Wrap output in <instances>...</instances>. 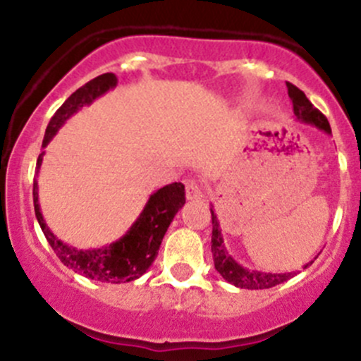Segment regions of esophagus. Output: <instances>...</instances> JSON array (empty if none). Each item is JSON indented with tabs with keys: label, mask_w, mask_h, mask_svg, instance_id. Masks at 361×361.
<instances>
[{
	"label": "esophagus",
	"mask_w": 361,
	"mask_h": 361,
	"mask_svg": "<svg viewBox=\"0 0 361 361\" xmlns=\"http://www.w3.org/2000/svg\"><path fill=\"white\" fill-rule=\"evenodd\" d=\"M185 192H187L188 201H201V199H204V192L201 185H199L195 180L185 181Z\"/></svg>",
	"instance_id": "esophagus-1"
}]
</instances>
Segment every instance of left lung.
Masks as SVG:
<instances>
[{
    "label": "left lung",
    "instance_id": "left-lung-1",
    "mask_svg": "<svg viewBox=\"0 0 361 361\" xmlns=\"http://www.w3.org/2000/svg\"><path fill=\"white\" fill-rule=\"evenodd\" d=\"M286 87H288V96L293 103L295 116H297L300 122L311 123V126H316L318 129L325 130L326 134H332V129H330V123L329 120H326V116L323 115L318 108L312 106V103L305 97V94L302 92L298 87H295L293 83H286ZM211 221H213L211 251H213L214 269L220 272L221 278H224L225 281L232 283V285L238 286V288L264 290V288H272V286L276 285H281V283H285L286 279H290L295 274V272L272 274V272H258V271L245 269L241 264H238V262L227 253V250H225L220 224H218V218L213 209H211ZM307 265H305V267H307Z\"/></svg>",
    "mask_w": 361,
    "mask_h": 361
}]
</instances>
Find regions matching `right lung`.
<instances>
[{"label": "right lung", "instance_id": "add662e5", "mask_svg": "<svg viewBox=\"0 0 361 361\" xmlns=\"http://www.w3.org/2000/svg\"><path fill=\"white\" fill-rule=\"evenodd\" d=\"M115 85L116 76L113 73H104V75L96 76L83 87H80L78 90H75L50 118L42 147L45 148L49 145V141L56 136L57 130L63 127V123L69 116L75 115L80 108L92 103L96 97L103 96ZM43 154L45 152L39 154L36 167L42 166ZM32 201H35L36 218H38V224L45 234L47 241L66 267L89 279L118 285V283L134 281L140 276H143L148 271V267L154 264L167 227L173 221L174 214L185 204V185L180 181L178 183L174 181V183L166 185V187L154 192L145 209L141 211L140 218L134 221L133 227L126 232V235L120 238L118 241L111 243L106 248L99 250H76L57 239L50 232L45 220H43L42 211H39L38 181L36 180L32 183Z\"/></svg>", "mask_w": 361, "mask_h": 361}]
</instances>
